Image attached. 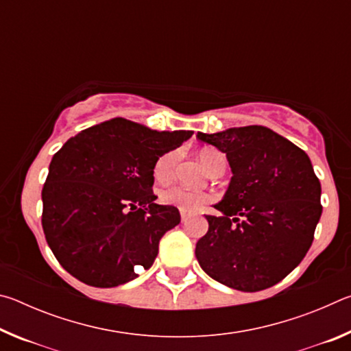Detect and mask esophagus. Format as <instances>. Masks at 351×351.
Returning a JSON list of instances; mask_svg holds the SVG:
<instances>
[{
	"label": "esophagus",
	"instance_id": "obj_1",
	"mask_svg": "<svg viewBox=\"0 0 351 351\" xmlns=\"http://www.w3.org/2000/svg\"><path fill=\"white\" fill-rule=\"evenodd\" d=\"M190 217H192V215H190V213H187V212H181V223H186Z\"/></svg>",
	"mask_w": 351,
	"mask_h": 351
}]
</instances>
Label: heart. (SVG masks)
I'll use <instances>...</instances> for the list:
<instances>
[{"label": "heart", "instance_id": "heart-1", "mask_svg": "<svg viewBox=\"0 0 351 351\" xmlns=\"http://www.w3.org/2000/svg\"><path fill=\"white\" fill-rule=\"evenodd\" d=\"M197 158L209 173H213L218 169H226V158L223 156V153H219L215 148H201L197 152ZM175 162V153H167L162 158H159L153 171L154 180L159 184L169 182L173 178ZM159 201L162 204L175 206L181 212H198L206 204L210 203L212 195L209 192H203V190H189L181 186H171L161 190Z\"/></svg>", "mask_w": 351, "mask_h": 351}]
</instances>
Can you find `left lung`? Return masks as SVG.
I'll list each match as a JSON object with an SVG mask.
<instances>
[{"instance_id":"1","label":"left lung","mask_w":351,"mask_h":351,"mask_svg":"<svg viewBox=\"0 0 351 351\" xmlns=\"http://www.w3.org/2000/svg\"><path fill=\"white\" fill-rule=\"evenodd\" d=\"M197 138L228 158L232 178L219 215H206L207 234L195 247L207 276L255 293L287 277L310 249L322 215L320 182L308 154L261 125Z\"/></svg>"}]
</instances>
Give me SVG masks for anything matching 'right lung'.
<instances>
[{"instance_id":"add662e5","label":"right lung","mask_w":351,"mask_h":351,"mask_svg":"<svg viewBox=\"0 0 351 351\" xmlns=\"http://www.w3.org/2000/svg\"><path fill=\"white\" fill-rule=\"evenodd\" d=\"M116 117L68 139L49 164L41 192L45 237L80 282L112 288L148 269L159 240L180 224V210L154 203V165L192 138Z\"/></svg>"}]
</instances>
